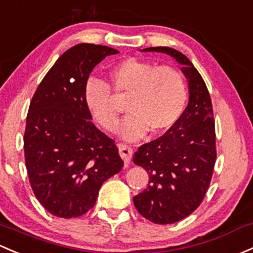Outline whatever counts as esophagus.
Returning <instances> with one entry per match:
<instances>
[{
	"mask_svg": "<svg viewBox=\"0 0 253 253\" xmlns=\"http://www.w3.org/2000/svg\"><path fill=\"white\" fill-rule=\"evenodd\" d=\"M119 151H120V155L121 158L124 159L125 164H129L132 159V154H133V150H132L131 147L126 144H120L119 145Z\"/></svg>",
	"mask_w": 253,
	"mask_h": 253,
	"instance_id": "1",
	"label": "esophagus"
}]
</instances>
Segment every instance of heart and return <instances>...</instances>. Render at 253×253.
I'll list each match as a JSON object with an SVG mask.
<instances>
[{"label":"heart","mask_w":253,"mask_h":253,"mask_svg":"<svg viewBox=\"0 0 253 253\" xmlns=\"http://www.w3.org/2000/svg\"><path fill=\"white\" fill-rule=\"evenodd\" d=\"M114 93L105 82L89 79L84 84V99L95 121L114 133L120 124L118 100H126L127 116L121 134L137 140L149 131L160 134L169 131L182 118L188 99L184 76L172 66L127 58L110 71Z\"/></svg>","instance_id":"obj_1"}]
</instances>
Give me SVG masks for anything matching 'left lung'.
I'll return each instance as SVG.
<instances>
[{"instance_id": "left-lung-1", "label": "left lung", "mask_w": 253, "mask_h": 253, "mask_svg": "<svg viewBox=\"0 0 253 253\" xmlns=\"http://www.w3.org/2000/svg\"><path fill=\"white\" fill-rule=\"evenodd\" d=\"M182 64L189 82V103L182 118L164 135L140 145L133 162L149 174V185L133 198L137 211L155 224H172L203 203L216 164V129L211 97L204 79L183 53L149 47Z\"/></svg>"}]
</instances>
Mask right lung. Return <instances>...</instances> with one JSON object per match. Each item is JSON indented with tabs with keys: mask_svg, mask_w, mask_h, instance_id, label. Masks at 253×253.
<instances>
[{
	"mask_svg": "<svg viewBox=\"0 0 253 253\" xmlns=\"http://www.w3.org/2000/svg\"><path fill=\"white\" fill-rule=\"evenodd\" d=\"M116 53L100 44L71 47L31 99L24 133L25 165L34 194L53 216L87 213L103 183L124 166L115 140L94 126L84 99L93 68Z\"/></svg>",
	"mask_w": 253,
	"mask_h": 253,
	"instance_id": "right-lung-1",
	"label": "right lung"
}]
</instances>
